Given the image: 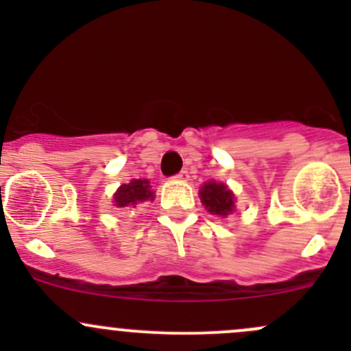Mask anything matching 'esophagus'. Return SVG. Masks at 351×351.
<instances>
[{
    "label": "esophagus",
    "mask_w": 351,
    "mask_h": 351,
    "mask_svg": "<svg viewBox=\"0 0 351 351\" xmlns=\"http://www.w3.org/2000/svg\"><path fill=\"white\" fill-rule=\"evenodd\" d=\"M175 178H176V180H180V182H186V180L190 178V176H189V171H186V169H183V171L176 173Z\"/></svg>",
    "instance_id": "esophagus-1"
}]
</instances>
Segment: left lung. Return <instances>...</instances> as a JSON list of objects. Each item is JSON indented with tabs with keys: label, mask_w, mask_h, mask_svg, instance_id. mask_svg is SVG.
Returning <instances> with one entry per match:
<instances>
[{
	"label": "left lung",
	"mask_w": 351,
	"mask_h": 351,
	"mask_svg": "<svg viewBox=\"0 0 351 351\" xmlns=\"http://www.w3.org/2000/svg\"><path fill=\"white\" fill-rule=\"evenodd\" d=\"M200 200L205 208L214 215H228L234 210V195L222 183H205L200 189Z\"/></svg>",
	"instance_id": "obj_1"
}]
</instances>
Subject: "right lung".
I'll use <instances>...</instances> for the list:
<instances>
[{
  "instance_id": "right-lung-1",
  "label": "right lung",
  "mask_w": 351,
  "mask_h": 351,
  "mask_svg": "<svg viewBox=\"0 0 351 351\" xmlns=\"http://www.w3.org/2000/svg\"><path fill=\"white\" fill-rule=\"evenodd\" d=\"M154 193L149 190L147 180H132L127 185H122L113 195L117 207H136L139 202L153 200Z\"/></svg>"
}]
</instances>
